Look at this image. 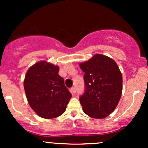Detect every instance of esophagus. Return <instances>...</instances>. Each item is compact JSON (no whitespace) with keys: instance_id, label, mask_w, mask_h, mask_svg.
<instances>
[{"instance_id":"obj_1","label":"esophagus","mask_w":148,"mask_h":148,"mask_svg":"<svg viewBox=\"0 0 148 148\" xmlns=\"http://www.w3.org/2000/svg\"><path fill=\"white\" fill-rule=\"evenodd\" d=\"M70 92H71V93H72V94H75V93H76V88L74 87H72L70 89Z\"/></svg>"}]
</instances>
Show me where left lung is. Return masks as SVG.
<instances>
[{
	"label": "left lung",
	"instance_id": "8db88e82",
	"mask_svg": "<svg viewBox=\"0 0 148 148\" xmlns=\"http://www.w3.org/2000/svg\"><path fill=\"white\" fill-rule=\"evenodd\" d=\"M79 67L85 73L86 90L79 99L83 111L91 118H106L118 106L123 92V76L118 64L97 53Z\"/></svg>",
	"mask_w": 148,
	"mask_h": 148
}]
</instances>
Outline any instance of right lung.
Here are the masks:
<instances>
[{
	"instance_id": "1",
	"label": "right lung",
	"mask_w": 148,
	"mask_h": 148,
	"mask_svg": "<svg viewBox=\"0 0 148 148\" xmlns=\"http://www.w3.org/2000/svg\"><path fill=\"white\" fill-rule=\"evenodd\" d=\"M58 72V66L42 60L32 65L25 74L23 86L27 100L42 118L60 116L72 97Z\"/></svg>"
}]
</instances>
